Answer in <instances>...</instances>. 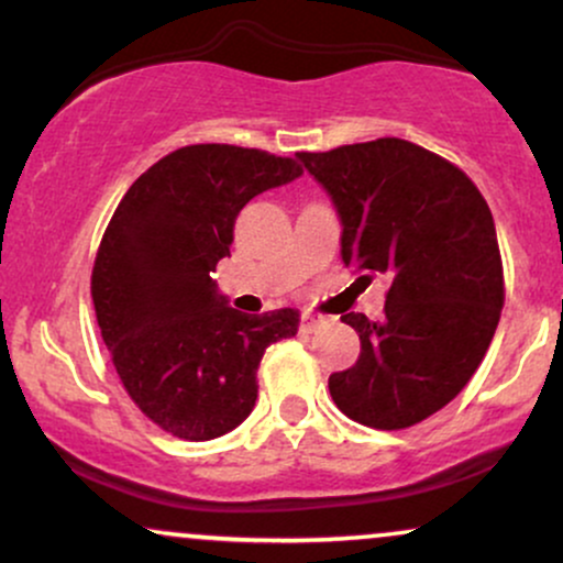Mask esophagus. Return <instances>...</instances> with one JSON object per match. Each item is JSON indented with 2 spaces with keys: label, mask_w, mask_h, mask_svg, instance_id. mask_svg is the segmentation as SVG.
Here are the masks:
<instances>
[{
  "label": "esophagus",
  "mask_w": 563,
  "mask_h": 563,
  "mask_svg": "<svg viewBox=\"0 0 563 563\" xmlns=\"http://www.w3.org/2000/svg\"><path fill=\"white\" fill-rule=\"evenodd\" d=\"M322 322H325V320H322L320 314H309V312H303V314H301L299 328H301L303 333H314V331H318V328L322 325Z\"/></svg>",
  "instance_id": "obj_1"
}]
</instances>
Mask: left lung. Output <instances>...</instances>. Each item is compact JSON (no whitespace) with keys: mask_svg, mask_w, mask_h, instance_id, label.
Masks as SVG:
<instances>
[{"mask_svg":"<svg viewBox=\"0 0 563 563\" xmlns=\"http://www.w3.org/2000/svg\"><path fill=\"white\" fill-rule=\"evenodd\" d=\"M331 192L341 260L365 286L391 280L384 318L341 314L360 333V357L328 389L352 421L397 431L461 394L493 341L506 283L487 200L466 172L399 137L299 153Z\"/></svg>","mask_w":563,"mask_h":563,"instance_id":"1","label":"left lung"}]
</instances>
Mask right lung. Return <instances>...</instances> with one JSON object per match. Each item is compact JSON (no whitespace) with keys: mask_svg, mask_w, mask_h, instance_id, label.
Returning a JSON list of instances; mask_svg holds the SVG:
<instances>
[{"mask_svg":"<svg viewBox=\"0 0 563 563\" xmlns=\"http://www.w3.org/2000/svg\"><path fill=\"white\" fill-rule=\"evenodd\" d=\"M299 174L294 158L256 147L187 145L140 174L113 211L92 267L97 325L132 402L166 434L209 442L241 426L264 349L296 335V309L238 312L211 273L243 206Z\"/></svg>","mask_w":563,"mask_h":563,"instance_id":"right-lung-1","label":"right lung"}]
</instances>
